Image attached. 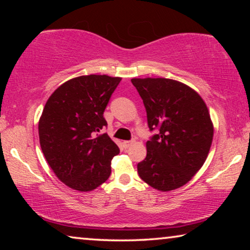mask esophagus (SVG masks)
Instances as JSON below:
<instances>
[{
  "instance_id": "esophagus-1",
  "label": "esophagus",
  "mask_w": 250,
  "mask_h": 250,
  "mask_svg": "<svg viewBox=\"0 0 250 250\" xmlns=\"http://www.w3.org/2000/svg\"><path fill=\"white\" fill-rule=\"evenodd\" d=\"M133 143H134L133 140H130V141H124V143H122V145H124V146L125 147V149H128V147H130L131 146H132Z\"/></svg>"
}]
</instances>
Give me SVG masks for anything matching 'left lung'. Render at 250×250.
I'll list each match as a JSON object with an SVG mask.
<instances>
[{
  "mask_svg": "<svg viewBox=\"0 0 250 250\" xmlns=\"http://www.w3.org/2000/svg\"><path fill=\"white\" fill-rule=\"evenodd\" d=\"M146 110L147 125L159 130L146 142L139 176L155 189L185 185L203 167L214 128L202 97L185 83L167 78H133Z\"/></svg>",
  "mask_w": 250,
  "mask_h": 250,
  "instance_id": "1",
  "label": "left lung"
}]
</instances>
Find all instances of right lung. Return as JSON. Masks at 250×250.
I'll return each instance as SVG.
<instances>
[{
  "mask_svg": "<svg viewBox=\"0 0 250 250\" xmlns=\"http://www.w3.org/2000/svg\"><path fill=\"white\" fill-rule=\"evenodd\" d=\"M121 82L107 75L80 76L49 97L39 122L42 151L62 183L89 192L109 179L119 147L107 133L104 111Z\"/></svg>",
  "mask_w": 250,
  "mask_h": 250,
  "instance_id": "add662e5",
  "label": "right lung"
}]
</instances>
